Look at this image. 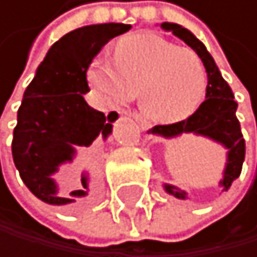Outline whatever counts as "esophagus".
Instances as JSON below:
<instances>
[{
  "instance_id": "esophagus-1",
  "label": "esophagus",
  "mask_w": 257,
  "mask_h": 257,
  "mask_svg": "<svg viewBox=\"0 0 257 257\" xmlns=\"http://www.w3.org/2000/svg\"><path fill=\"white\" fill-rule=\"evenodd\" d=\"M134 119L138 122L140 128H142L143 132H146V134H151V123H150V122H146L145 119H142L138 114H134Z\"/></svg>"
}]
</instances>
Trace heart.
<instances>
[{
	"instance_id": "b5f03b06",
	"label": "heart",
	"mask_w": 257,
	"mask_h": 257,
	"mask_svg": "<svg viewBox=\"0 0 257 257\" xmlns=\"http://www.w3.org/2000/svg\"><path fill=\"white\" fill-rule=\"evenodd\" d=\"M91 88L114 104H123L138 90V106L154 122L175 123L190 117L206 93V69L199 56L156 33L120 40L114 62L93 59Z\"/></svg>"
}]
</instances>
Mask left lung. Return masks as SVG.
Masks as SVG:
<instances>
[{
  "instance_id": "8db88e82",
  "label": "left lung",
  "mask_w": 257,
  "mask_h": 257,
  "mask_svg": "<svg viewBox=\"0 0 257 257\" xmlns=\"http://www.w3.org/2000/svg\"><path fill=\"white\" fill-rule=\"evenodd\" d=\"M161 29L166 32H172L177 38L185 41L199 56L207 74V86L206 99L188 119L171 123V125H156L151 128V134L169 140L185 134H193L206 137L224 146L227 150V162L219 187L222 188V191H227L232 182L240 177L244 161V140L241 135L240 122L236 119L238 104L233 99L232 88L222 78L220 70L216 66L209 51L206 50V46L188 29L172 22H162ZM164 190L169 195L179 199L187 198V191L180 190L175 185L164 183Z\"/></svg>"
}]
</instances>
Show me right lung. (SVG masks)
<instances>
[{
    "label": "right lung",
    "instance_id": "add662e5",
    "mask_svg": "<svg viewBox=\"0 0 257 257\" xmlns=\"http://www.w3.org/2000/svg\"><path fill=\"white\" fill-rule=\"evenodd\" d=\"M132 29L127 24L85 25L66 33L50 48L35 77L25 88L17 111L13 159L22 182L38 199L70 209L82 206L90 193L88 175L82 174L74 191L61 193L53 175L72 162L77 146L106 140L117 112H99L86 104V70L109 40Z\"/></svg>",
    "mask_w": 257,
    "mask_h": 257
}]
</instances>
